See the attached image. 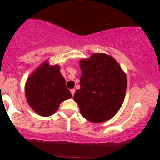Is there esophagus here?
<instances>
[{"label": "esophagus", "mask_w": 160, "mask_h": 160, "mask_svg": "<svg viewBox=\"0 0 160 160\" xmlns=\"http://www.w3.org/2000/svg\"><path fill=\"white\" fill-rule=\"evenodd\" d=\"M70 92H71L72 96H73V94H74V93H75V90H74V89H72V90H70Z\"/></svg>", "instance_id": "esophagus-1"}]
</instances>
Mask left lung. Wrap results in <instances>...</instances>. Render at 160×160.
<instances>
[{
    "instance_id": "left-lung-1",
    "label": "left lung",
    "mask_w": 160,
    "mask_h": 160,
    "mask_svg": "<svg viewBox=\"0 0 160 160\" xmlns=\"http://www.w3.org/2000/svg\"><path fill=\"white\" fill-rule=\"evenodd\" d=\"M80 87L73 96L81 114L93 122L114 116L122 107L127 76L118 63L105 53H94L80 62Z\"/></svg>"
}]
</instances>
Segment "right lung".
I'll return each instance as SVG.
<instances>
[{
    "label": "right lung",
    "mask_w": 160,
    "mask_h": 160,
    "mask_svg": "<svg viewBox=\"0 0 160 160\" xmlns=\"http://www.w3.org/2000/svg\"><path fill=\"white\" fill-rule=\"evenodd\" d=\"M25 96L31 108L42 116L53 114L62 102L72 98L60 67L58 65L50 66L47 62L29 76L25 85Z\"/></svg>",
    "instance_id": "add662e5"
}]
</instances>
